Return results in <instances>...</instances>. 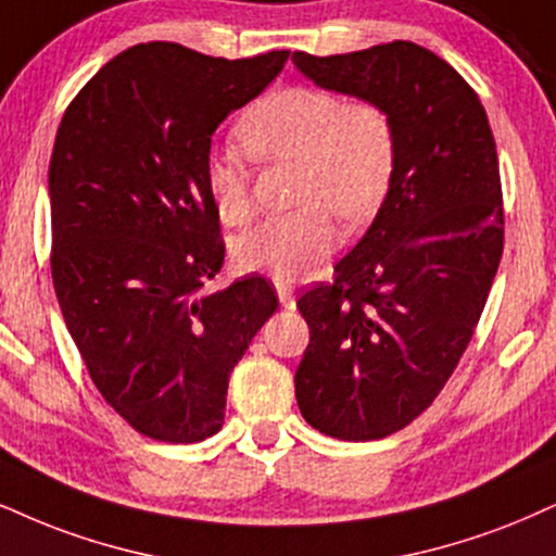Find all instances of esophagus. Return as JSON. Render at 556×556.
<instances>
[{"mask_svg": "<svg viewBox=\"0 0 556 556\" xmlns=\"http://www.w3.org/2000/svg\"><path fill=\"white\" fill-rule=\"evenodd\" d=\"M276 291H278L280 304H283L286 309H293V306H296V293H293V286H289V283H278Z\"/></svg>", "mask_w": 556, "mask_h": 556, "instance_id": "34e87169", "label": "esophagus"}]
</instances>
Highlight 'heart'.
I'll use <instances>...</instances> for the list:
<instances>
[{"mask_svg": "<svg viewBox=\"0 0 556 556\" xmlns=\"http://www.w3.org/2000/svg\"><path fill=\"white\" fill-rule=\"evenodd\" d=\"M237 131L255 160L299 162L301 208L265 218L235 244L239 267L293 283L338 250L332 211L345 222H361L381 201L394 160L392 121L371 100L345 102L330 89L286 87L260 100ZM203 180L224 224L250 218V169L242 154L214 152Z\"/></svg>", "mask_w": 556, "mask_h": 556, "instance_id": "1", "label": "heart"}]
</instances>
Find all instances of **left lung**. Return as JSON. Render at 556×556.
Instances as JSON below:
<instances>
[{
	"label": "left lung",
	"mask_w": 556,
	"mask_h": 556,
	"mask_svg": "<svg viewBox=\"0 0 556 556\" xmlns=\"http://www.w3.org/2000/svg\"><path fill=\"white\" fill-rule=\"evenodd\" d=\"M291 61L392 121V173L371 226L334 265V283L296 301L309 325L293 376L301 415L340 441H376L430 407L475 334L503 257L495 139L462 74L409 40Z\"/></svg>",
	"instance_id": "1"
}]
</instances>
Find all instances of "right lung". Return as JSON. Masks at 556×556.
Here are the masks:
<instances>
[{"label":"right lung","mask_w":556,"mask_h":556,"mask_svg":"<svg viewBox=\"0 0 556 556\" xmlns=\"http://www.w3.org/2000/svg\"><path fill=\"white\" fill-rule=\"evenodd\" d=\"M289 51L226 61L141 43L108 61L61 118L51 167V276L94 387L139 433L198 443L224 425L226 389L276 289L222 291L211 136L278 77Z\"/></svg>","instance_id":"obj_1"}]
</instances>
